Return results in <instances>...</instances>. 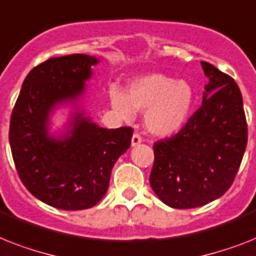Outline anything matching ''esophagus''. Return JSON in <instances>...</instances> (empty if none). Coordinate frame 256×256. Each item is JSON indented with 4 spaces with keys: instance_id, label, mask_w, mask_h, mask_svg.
<instances>
[{
    "instance_id": "34e87169",
    "label": "esophagus",
    "mask_w": 256,
    "mask_h": 256,
    "mask_svg": "<svg viewBox=\"0 0 256 256\" xmlns=\"http://www.w3.org/2000/svg\"><path fill=\"white\" fill-rule=\"evenodd\" d=\"M142 142V138H140V135L139 134H134L132 138V146H136L139 143Z\"/></svg>"
}]
</instances>
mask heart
<instances>
[{
    "mask_svg": "<svg viewBox=\"0 0 256 256\" xmlns=\"http://www.w3.org/2000/svg\"><path fill=\"white\" fill-rule=\"evenodd\" d=\"M109 94L114 110L126 121L135 112L146 110V128L156 135L172 134L182 128L194 102V93L186 81H175L162 74L135 78L126 93L113 86Z\"/></svg>",
    "mask_w": 256,
    "mask_h": 256,
    "instance_id": "b5f03b06",
    "label": "heart"
}]
</instances>
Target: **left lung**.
I'll return each mask as SVG.
<instances>
[{
    "label": "left lung",
    "mask_w": 256,
    "mask_h": 256,
    "mask_svg": "<svg viewBox=\"0 0 256 256\" xmlns=\"http://www.w3.org/2000/svg\"><path fill=\"white\" fill-rule=\"evenodd\" d=\"M209 78L202 105L180 132L154 144L150 184L166 205H206L232 186L247 146L242 94L234 78L201 62Z\"/></svg>",
    "instance_id": "left-lung-1"
}]
</instances>
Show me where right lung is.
I'll use <instances>...</instances> for the list:
<instances>
[{
  "mask_svg": "<svg viewBox=\"0 0 256 256\" xmlns=\"http://www.w3.org/2000/svg\"><path fill=\"white\" fill-rule=\"evenodd\" d=\"M97 63L94 56L74 54L32 68L10 118V148L24 186L63 210L94 206L109 188L114 163L132 144V128H100L82 112L74 114L62 138L48 134L50 113L82 94Z\"/></svg>",
  "mask_w": 256,
  "mask_h": 256,
  "instance_id": "right-lung-1",
  "label": "right lung"
}]
</instances>
